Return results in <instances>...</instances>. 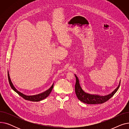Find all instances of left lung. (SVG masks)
Listing matches in <instances>:
<instances>
[{"label": "left lung", "instance_id": "8db88e82", "mask_svg": "<svg viewBox=\"0 0 129 129\" xmlns=\"http://www.w3.org/2000/svg\"><path fill=\"white\" fill-rule=\"evenodd\" d=\"M76 84L75 86V93L78 99L82 102L87 104H100L105 103L110 99L118 91L120 85V81L118 87L111 93L106 96H100L99 94H90L85 92L81 87L78 77L75 74Z\"/></svg>", "mask_w": 129, "mask_h": 129}]
</instances>
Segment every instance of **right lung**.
Segmentation results:
<instances>
[{"instance_id": "add662e5", "label": "right lung", "mask_w": 129, "mask_h": 129, "mask_svg": "<svg viewBox=\"0 0 129 129\" xmlns=\"http://www.w3.org/2000/svg\"><path fill=\"white\" fill-rule=\"evenodd\" d=\"M8 80H9V84L10 85V87H11V88L14 90L15 92H16L19 95H20L21 97H22L23 98H24L25 100H29V101H41L43 99H44L45 98H46V97H48L49 96V94H50V93L51 92L53 88V86H54V83H53L52 85L51 86V87L49 89H47V90H46L45 91L41 93L38 94H36V95H32V96H27L25 95V94L21 93V92L19 91L15 87V86H13L10 76H9V72H8Z\"/></svg>"}]
</instances>
